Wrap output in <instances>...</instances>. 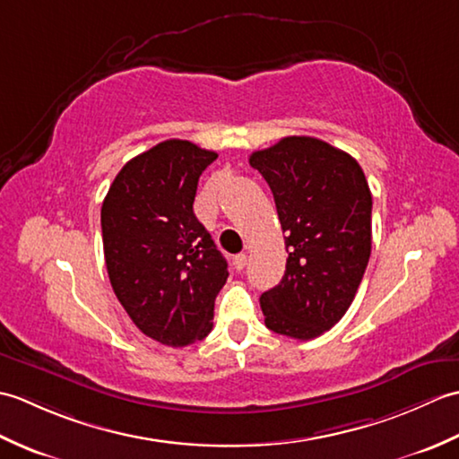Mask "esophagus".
I'll return each instance as SVG.
<instances>
[{"instance_id":"esophagus-1","label":"esophagus","mask_w":459,"mask_h":459,"mask_svg":"<svg viewBox=\"0 0 459 459\" xmlns=\"http://www.w3.org/2000/svg\"><path fill=\"white\" fill-rule=\"evenodd\" d=\"M247 255H237L235 258H232V266H235L237 270H242V268H245L247 266Z\"/></svg>"}]
</instances>
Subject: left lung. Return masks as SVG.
Returning a JSON list of instances; mask_svg holds the SVG:
<instances>
[{"label": "left lung", "instance_id": "8db88e82", "mask_svg": "<svg viewBox=\"0 0 459 459\" xmlns=\"http://www.w3.org/2000/svg\"><path fill=\"white\" fill-rule=\"evenodd\" d=\"M250 165L274 195L286 232V272L260 296L274 333L307 341L333 327L353 301L370 256L373 197L355 158L309 135L255 152Z\"/></svg>", "mask_w": 459, "mask_h": 459}]
</instances>
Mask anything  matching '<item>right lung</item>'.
<instances>
[{"mask_svg": "<svg viewBox=\"0 0 459 459\" xmlns=\"http://www.w3.org/2000/svg\"><path fill=\"white\" fill-rule=\"evenodd\" d=\"M217 153L165 140L124 165L100 222L110 284L143 335L185 347L207 337L227 260L193 212L201 173Z\"/></svg>", "mask_w": 459, "mask_h": 459, "instance_id": "right-lung-1", "label": "right lung"}]
</instances>
